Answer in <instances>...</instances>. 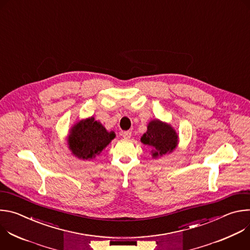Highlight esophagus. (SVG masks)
Segmentation results:
<instances>
[{"label": "esophagus", "instance_id": "1", "mask_svg": "<svg viewBox=\"0 0 250 250\" xmlns=\"http://www.w3.org/2000/svg\"><path fill=\"white\" fill-rule=\"evenodd\" d=\"M130 136H131V131L126 130V131H124V132H123V137H124V138H125V139H129V138H130Z\"/></svg>", "mask_w": 250, "mask_h": 250}]
</instances>
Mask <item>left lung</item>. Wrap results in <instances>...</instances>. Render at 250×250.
Listing matches in <instances>:
<instances>
[{
	"label": "left lung",
	"mask_w": 250,
	"mask_h": 250,
	"mask_svg": "<svg viewBox=\"0 0 250 250\" xmlns=\"http://www.w3.org/2000/svg\"><path fill=\"white\" fill-rule=\"evenodd\" d=\"M144 145L151 146L154 158L172 152L178 145V135L175 129L168 124L159 120L151 121L146 132L141 136Z\"/></svg>",
	"instance_id": "8db88e82"
}]
</instances>
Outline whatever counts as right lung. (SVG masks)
I'll use <instances>...</instances> for the list:
<instances>
[{"label": "right lung", "instance_id": "right-lung-1", "mask_svg": "<svg viewBox=\"0 0 250 250\" xmlns=\"http://www.w3.org/2000/svg\"><path fill=\"white\" fill-rule=\"evenodd\" d=\"M115 137L114 131L109 132L92 117L82 120L72 126L67 142L73 155L79 159L90 160L100 154Z\"/></svg>", "mask_w": 250, "mask_h": 250}]
</instances>
